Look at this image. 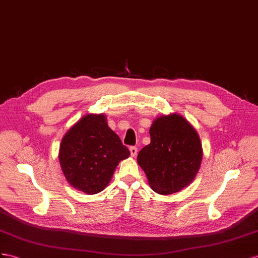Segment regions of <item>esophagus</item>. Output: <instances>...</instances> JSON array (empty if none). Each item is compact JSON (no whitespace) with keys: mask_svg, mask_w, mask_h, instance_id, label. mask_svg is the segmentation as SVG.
<instances>
[{"mask_svg":"<svg viewBox=\"0 0 258 258\" xmlns=\"http://www.w3.org/2000/svg\"><path fill=\"white\" fill-rule=\"evenodd\" d=\"M130 151H131L132 157H135L138 153V148L135 147V146H132V147H130Z\"/></svg>","mask_w":258,"mask_h":258,"instance_id":"1","label":"esophagus"}]
</instances>
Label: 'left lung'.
<instances>
[{"instance_id":"1","label":"left lung","mask_w":258,"mask_h":258,"mask_svg":"<svg viewBox=\"0 0 258 258\" xmlns=\"http://www.w3.org/2000/svg\"><path fill=\"white\" fill-rule=\"evenodd\" d=\"M150 144L137 156L156 193L169 195L189 185L201 168L202 143L195 128L182 115L157 117L149 130Z\"/></svg>"}]
</instances>
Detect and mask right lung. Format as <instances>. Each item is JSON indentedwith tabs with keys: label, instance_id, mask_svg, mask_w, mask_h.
Listing matches in <instances>:
<instances>
[{
	"label": "right lung",
	"instance_id": "1",
	"mask_svg": "<svg viewBox=\"0 0 258 258\" xmlns=\"http://www.w3.org/2000/svg\"><path fill=\"white\" fill-rule=\"evenodd\" d=\"M130 157L103 114L83 116L68 131L60 145L58 160L73 187L92 195L108 185L118 162Z\"/></svg>",
	"mask_w": 258,
	"mask_h": 258
}]
</instances>
